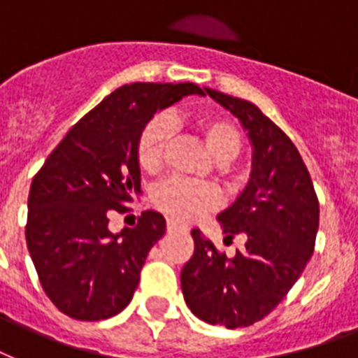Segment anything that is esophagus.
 Instances as JSON below:
<instances>
[{"instance_id":"34e87169","label":"esophagus","mask_w":358,"mask_h":358,"mask_svg":"<svg viewBox=\"0 0 358 358\" xmlns=\"http://www.w3.org/2000/svg\"><path fill=\"white\" fill-rule=\"evenodd\" d=\"M189 230V224H185L181 220L169 219L168 220V232H187Z\"/></svg>"}]
</instances>
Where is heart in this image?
<instances>
[{
	"label": "heart",
	"mask_w": 358,
	"mask_h": 358,
	"mask_svg": "<svg viewBox=\"0 0 358 358\" xmlns=\"http://www.w3.org/2000/svg\"><path fill=\"white\" fill-rule=\"evenodd\" d=\"M192 128L215 160L228 162L240 152V130L227 118L208 117V115L198 117L192 120ZM169 136H171V126L166 117H155L145 124L138 139V162L143 171L155 173L162 168ZM150 200L164 213L176 219L190 220L213 208L217 196L213 190L203 185H194L182 179H168L150 192Z\"/></svg>",
	"instance_id": "1"
}]
</instances>
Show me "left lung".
<instances>
[{"instance_id":"1","label":"left lung","mask_w":358,"mask_h":358,"mask_svg":"<svg viewBox=\"0 0 358 358\" xmlns=\"http://www.w3.org/2000/svg\"><path fill=\"white\" fill-rule=\"evenodd\" d=\"M203 90L240 120L251 141L249 182L217 215L227 238L243 234L247 241L227 257L194 228L181 289L198 319L238 329L264 319L302 275L315 247L319 201L300 152L279 126L251 101Z\"/></svg>"}]
</instances>
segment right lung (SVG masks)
I'll list each match as a JSON object with an SVG mask.
<instances>
[{
    "instance_id": "add662e5",
    "label": "right lung",
    "mask_w": 358,
    "mask_h": 358,
    "mask_svg": "<svg viewBox=\"0 0 358 358\" xmlns=\"http://www.w3.org/2000/svg\"><path fill=\"white\" fill-rule=\"evenodd\" d=\"M206 96L194 83H131L117 88L67 131L28 198L26 243L43 291L71 319L101 321L131 302L139 273L166 232V219L143 211L136 228L109 230L141 190L138 139L155 113L185 96Z\"/></svg>"
}]
</instances>
